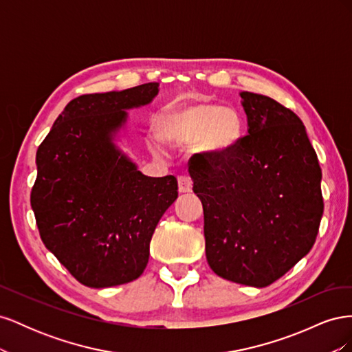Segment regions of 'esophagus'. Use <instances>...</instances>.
I'll list each match as a JSON object with an SVG mask.
<instances>
[{
  "label": "esophagus",
  "instance_id": "esophagus-1",
  "mask_svg": "<svg viewBox=\"0 0 352 352\" xmlns=\"http://www.w3.org/2000/svg\"><path fill=\"white\" fill-rule=\"evenodd\" d=\"M177 184H179V192L180 194H186L192 190V180L188 176H179L177 177Z\"/></svg>",
  "mask_w": 352,
  "mask_h": 352
}]
</instances>
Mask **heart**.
Masks as SVG:
<instances>
[{"label":"heart","mask_w":352,"mask_h":352,"mask_svg":"<svg viewBox=\"0 0 352 352\" xmlns=\"http://www.w3.org/2000/svg\"><path fill=\"white\" fill-rule=\"evenodd\" d=\"M160 135L173 145L195 144L204 155L229 151L242 135V120L235 110L210 102L184 104L168 110L160 120ZM154 150H158L155 145Z\"/></svg>","instance_id":"1"}]
</instances>
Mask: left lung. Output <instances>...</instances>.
I'll return each mask as SVG.
<instances>
[{
    "label": "left lung",
    "instance_id": "left-lung-1",
    "mask_svg": "<svg viewBox=\"0 0 352 352\" xmlns=\"http://www.w3.org/2000/svg\"><path fill=\"white\" fill-rule=\"evenodd\" d=\"M239 97L248 135L225 154L192 157L189 175L204 210L211 270L264 287L313 248L323 216L322 168L294 111L261 94Z\"/></svg>",
    "mask_w": 352,
    "mask_h": 352
}]
</instances>
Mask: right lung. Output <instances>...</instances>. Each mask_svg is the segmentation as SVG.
Instances as JSON below:
<instances>
[{"label": "right lung", "mask_w": 352, "mask_h": 352, "mask_svg": "<svg viewBox=\"0 0 352 352\" xmlns=\"http://www.w3.org/2000/svg\"><path fill=\"white\" fill-rule=\"evenodd\" d=\"M158 83L72 100L36 151L30 194L39 235L80 283L132 282L153 233L177 198L175 176H145L122 148L129 113L151 104Z\"/></svg>", "instance_id": "add662e5"}]
</instances>
